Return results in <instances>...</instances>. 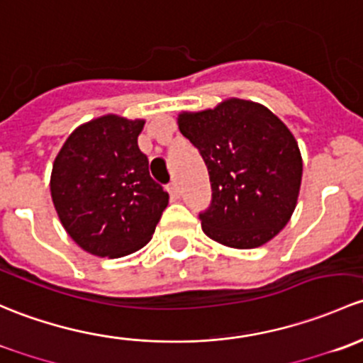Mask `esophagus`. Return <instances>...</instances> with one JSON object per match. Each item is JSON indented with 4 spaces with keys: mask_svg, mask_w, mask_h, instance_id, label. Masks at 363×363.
Listing matches in <instances>:
<instances>
[{
    "mask_svg": "<svg viewBox=\"0 0 363 363\" xmlns=\"http://www.w3.org/2000/svg\"><path fill=\"white\" fill-rule=\"evenodd\" d=\"M167 192H169L171 197H178V196H180V189H178V185L174 182H171L169 185H167Z\"/></svg>",
    "mask_w": 363,
    "mask_h": 363,
    "instance_id": "1",
    "label": "esophagus"
}]
</instances>
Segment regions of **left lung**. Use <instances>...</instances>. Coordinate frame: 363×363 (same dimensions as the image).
Instances as JSON below:
<instances>
[{
    "label": "left lung",
    "instance_id": "1",
    "mask_svg": "<svg viewBox=\"0 0 363 363\" xmlns=\"http://www.w3.org/2000/svg\"><path fill=\"white\" fill-rule=\"evenodd\" d=\"M178 127L211 182V204L199 213L204 234L239 250L271 241L289 223L301 190L302 157L289 127L262 104L236 98L183 111Z\"/></svg>",
    "mask_w": 363,
    "mask_h": 363
}]
</instances>
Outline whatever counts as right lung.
I'll list each match as a JSON object with an SVG mask.
<instances>
[{"mask_svg":"<svg viewBox=\"0 0 363 363\" xmlns=\"http://www.w3.org/2000/svg\"><path fill=\"white\" fill-rule=\"evenodd\" d=\"M145 121L103 115L69 134L52 166L50 194L66 233L98 257L129 255L152 239L167 206L138 148Z\"/></svg>","mask_w":363,"mask_h":363,"instance_id":"obj_1","label":"right lung"}]
</instances>
